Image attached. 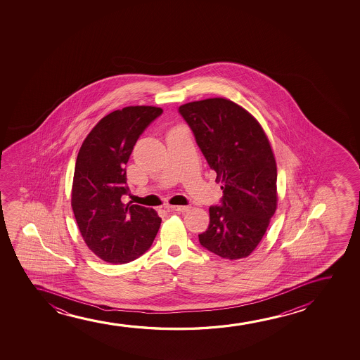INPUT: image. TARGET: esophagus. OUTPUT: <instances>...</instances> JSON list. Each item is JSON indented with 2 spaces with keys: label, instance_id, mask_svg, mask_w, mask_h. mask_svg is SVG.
<instances>
[{
  "label": "esophagus",
  "instance_id": "obj_1",
  "mask_svg": "<svg viewBox=\"0 0 360 360\" xmlns=\"http://www.w3.org/2000/svg\"><path fill=\"white\" fill-rule=\"evenodd\" d=\"M169 210H172V212H186L191 209V207H188V205H169L168 207Z\"/></svg>",
  "mask_w": 360,
  "mask_h": 360
}]
</instances>
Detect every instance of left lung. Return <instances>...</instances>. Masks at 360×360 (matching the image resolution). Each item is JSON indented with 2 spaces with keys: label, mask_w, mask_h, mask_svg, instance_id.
I'll list each match as a JSON object with an SVG mask.
<instances>
[{
  "label": "left lung",
  "mask_w": 360,
  "mask_h": 360,
  "mask_svg": "<svg viewBox=\"0 0 360 360\" xmlns=\"http://www.w3.org/2000/svg\"><path fill=\"white\" fill-rule=\"evenodd\" d=\"M178 112L222 183L220 204L199 235L205 250L226 259L250 256L276 209V165L266 134L247 110L225 98L183 104Z\"/></svg>",
  "instance_id": "obj_1"
}]
</instances>
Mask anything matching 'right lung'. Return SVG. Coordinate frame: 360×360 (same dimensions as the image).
Listing matches in <instances>:
<instances>
[{
  "mask_svg": "<svg viewBox=\"0 0 360 360\" xmlns=\"http://www.w3.org/2000/svg\"><path fill=\"white\" fill-rule=\"evenodd\" d=\"M163 110L136 105L114 110L84 139L75 166L71 205L81 235L101 259L122 264L153 245L161 225L153 209L124 204L134 145Z\"/></svg>",
  "mask_w": 360,
  "mask_h": 360,
  "instance_id": "add662e5",
  "label": "right lung"
}]
</instances>
